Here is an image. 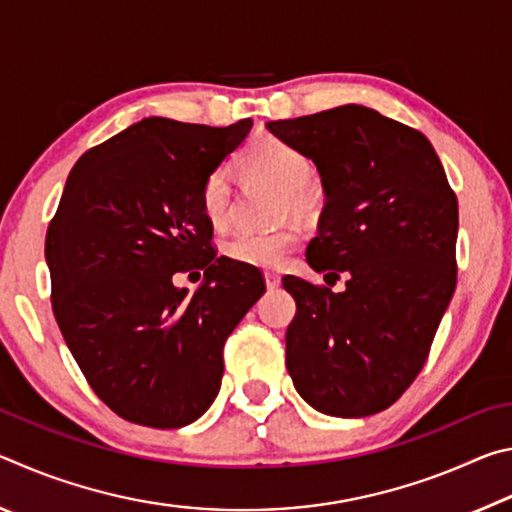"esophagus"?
<instances>
[{"instance_id":"obj_1","label":"esophagus","mask_w":512,"mask_h":512,"mask_svg":"<svg viewBox=\"0 0 512 512\" xmlns=\"http://www.w3.org/2000/svg\"><path fill=\"white\" fill-rule=\"evenodd\" d=\"M264 280H266V287H268V289H277V287H280V275H277V273L266 271V273H264Z\"/></svg>"}]
</instances>
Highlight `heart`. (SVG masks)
Segmentation results:
<instances>
[{
    "instance_id": "heart-1",
    "label": "heart",
    "mask_w": 512,
    "mask_h": 512,
    "mask_svg": "<svg viewBox=\"0 0 512 512\" xmlns=\"http://www.w3.org/2000/svg\"><path fill=\"white\" fill-rule=\"evenodd\" d=\"M241 164L255 178L282 189V210L302 214L314 203L311 176L314 167L305 153L280 137H259L241 155ZM230 178L225 169H214L201 187V210L212 228H223L230 216ZM298 244L296 230H277L257 235V232H235L223 241V253L232 262L246 266H280Z\"/></svg>"
}]
</instances>
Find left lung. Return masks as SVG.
Masks as SVG:
<instances>
[{
    "mask_svg": "<svg viewBox=\"0 0 512 512\" xmlns=\"http://www.w3.org/2000/svg\"><path fill=\"white\" fill-rule=\"evenodd\" d=\"M266 128L320 173L309 266L348 275L341 293L282 280L296 300L287 370L316 411L366 418L418 377L454 296L456 196L427 137L372 108L348 103Z\"/></svg>",
    "mask_w": 512,
    "mask_h": 512,
    "instance_id": "8db88e82",
    "label": "left lung"
}]
</instances>
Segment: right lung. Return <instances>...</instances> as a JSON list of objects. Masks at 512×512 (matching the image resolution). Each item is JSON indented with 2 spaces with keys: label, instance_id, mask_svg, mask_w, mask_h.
Masks as SVG:
<instances>
[{
  "label": "right lung",
  "instance_id": "add662e5",
  "mask_svg": "<svg viewBox=\"0 0 512 512\" xmlns=\"http://www.w3.org/2000/svg\"><path fill=\"white\" fill-rule=\"evenodd\" d=\"M253 121L225 128L146 117L74 164L49 223L51 307L92 391L128 422L180 429L210 409L223 345L266 291L219 257L201 187ZM203 270L194 294L172 275Z\"/></svg>",
  "mask_w": 512,
  "mask_h": 512
}]
</instances>
